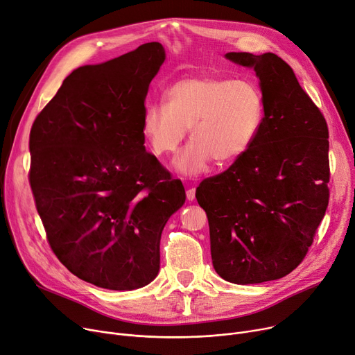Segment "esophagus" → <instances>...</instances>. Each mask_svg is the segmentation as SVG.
<instances>
[{
    "instance_id": "obj_1",
    "label": "esophagus",
    "mask_w": 355,
    "mask_h": 355,
    "mask_svg": "<svg viewBox=\"0 0 355 355\" xmlns=\"http://www.w3.org/2000/svg\"><path fill=\"white\" fill-rule=\"evenodd\" d=\"M194 198H196V189H194V187H190V189L187 190V200H189V201H194Z\"/></svg>"
}]
</instances>
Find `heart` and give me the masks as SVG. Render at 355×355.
Instances as JSON below:
<instances>
[{
    "instance_id": "heart-1",
    "label": "heart",
    "mask_w": 355,
    "mask_h": 355,
    "mask_svg": "<svg viewBox=\"0 0 355 355\" xmlns=\"http://www.w3.org/2000/svg\"><path fill=\"white\" fill-rule=\"evenodd\" d=\"M265 121V98L249 79L190 76L174 82L162 103L145 106L141 130L158 157L174 154L190 135L193 141L175 159L177 171L198 175L211 161L227 164L243 157Z\"/></svg>"
}]
</instances>
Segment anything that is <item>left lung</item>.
Wrapping results in <instances>:
<instances>
[{
	"label": "left lung",
	"mask_w": 355,
	"mask_h": 355,
	"mask_svg": "<svg viewBox=\"0 0 355 355\" xmlns=\"http://www.w3.org/2000/svg\"><path fill=\"white\" fill-rule=\"evenodd\" d=\"M253 67L265 121L249 151L196 191L216 272L232 284L276 281L300 265L329 200L328 126L291 66L273 53H227Z\"/></svg>",
	"instance_id": "obj_1"
}]
</instances>
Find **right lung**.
<instances>
[{
	"instance_id": "right-lung-1",
	"label": "right lung",
	"mask_w": 355,
	"mask_h": 355,
	"mask_svg": "<svg viewBox=\"0 0 355 355\" xmlns=\"http://www.w3.org/2000/svg\"><path fill=\"white\" fill-rule=\"evenodd\" d=\"M164 60L154 42L73 70L31 126L28 180L50 248L99 288L154 281L161 233L185 201L182 182L145 151L141 130Z\"/></svg>"
}]
</instances>
